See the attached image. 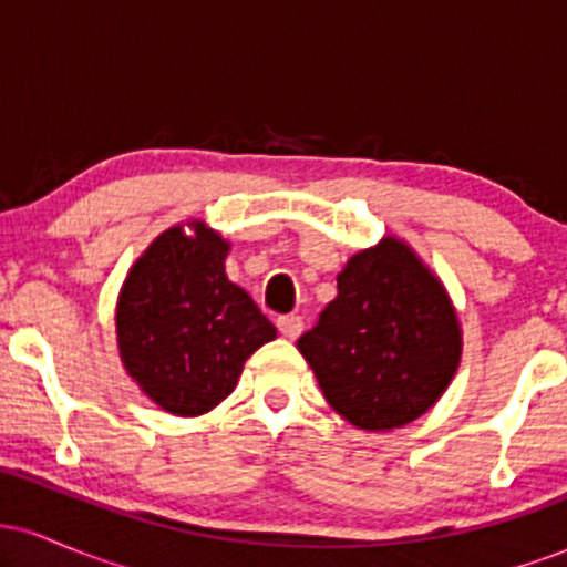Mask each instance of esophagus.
Returning <instances> with one entry per match:
<instances>
[{
    "instance_id": "obj_1",
    "label": "esophagus",
    "mask_w": 567,
    "mask_h": 567,
    "mask_svg": "<svg viewBox=\"0 0 567 567\" xmlns=\"http://www.w3.org/2000/svg\"><path fill=\"white\" fill-rule=\"evenodd\" d=\"M277 328L285 338H298V336H301V330H303V317H298V315L277 317Z\"/></svg>"
}]
</instances>
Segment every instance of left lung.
Returning a JSON list of instances; mask_svg holds the SVG:
<instances>
[{
  "label": "left lung",
  "mask_w": 567,
  "mask_h": 567,
  "mask_svg": "<svg viewBox=\"0 0 567 567\" xmlns=\"http://www.w3.org/2000/svg\"><path fill=\"white\" fill-rule=\"evenodd\" d=\"M298 349L324 400L349 424L381 432L440 400L458 368L461 330L440 279L389 237L351 258Z\"/></svg>",
  "instance_id": "left-lung-1"
}]
</instances>
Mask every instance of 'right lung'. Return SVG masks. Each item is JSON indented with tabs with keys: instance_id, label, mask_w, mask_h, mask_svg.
<instances>
[{
	"instance_id": "1",
	"label": "right lung",
	"mask_w": 567,
	"mask_h": 567,
	"mask_svg": "<svg viewBox=\"0 0 567 567\" xmlns=\"http://www.w3.org/2000/svg\"><path fill=\"white\" fill-rule=\"evenodd\" d=\"M229 243L210 229H167L133 266L116 303V341L127 373L175 415H199L237 386L247 357L277 328L229 282Z\"/></svg>"
}]
</instances>
